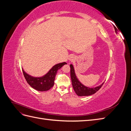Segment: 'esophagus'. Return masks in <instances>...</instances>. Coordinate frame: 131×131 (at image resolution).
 <instances>
[{
	"mask_svg": "<svg viewBox=\"0 0 131 131\" xmlns=\"http://www.w3.org/2000/svg\"><path fill=\"white\" fill-rule=\"evenodd\" d=\"M73 57H72V56H70V57H69V61H73Z\"/></svg>",
	"mask_w": 131,
	"mask_h": 131,
	"instance_id": "obj_1",
	"label": "esophagus"
}]
</instances>
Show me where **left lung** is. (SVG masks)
Wrapping results in <instances>:
<instances>
[{
  "label": "left lung",
  "instance_id": "8db88e82",
  "mask_svg": "<svg viewBox=\"0 0 131 131\" xmlns=\"http://www.w3.org/2000/svg\"><path fill=\"white\" fill-rule=\"evenodd\" d=\"M70 77L72 80V86L75 92L79 96H88L94 94L100 90L104 82H103L100 86L95 87V88H89L83 85L79 80L76 74L75 73L74 67L72 64L70 65Z\"/></svg>",
  "mask_w": 131,
  "mask_h": 131
}]
</instances>
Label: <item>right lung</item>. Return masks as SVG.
I'll return each instance as SVG.
<instances>
[{
	"mask_svg": "<svg viewBox=\"0 0 131 131\" xmlns=\"http://www.w3.org/2000/svg\"><path fill=\"white\" fill-rule=\"evenodd\" d=\"M66 62H62L55 64L46 74L40 77H34L27 74L22 68V72L27 82L31 88L38 91H46L53 87L55 77L58 69L61 68Z\"/></svg>",
	"mask_w": 131,
	"mask_h": 131,
	"instance_id": "1",
	"label": "right lung"
}]
</instances>
